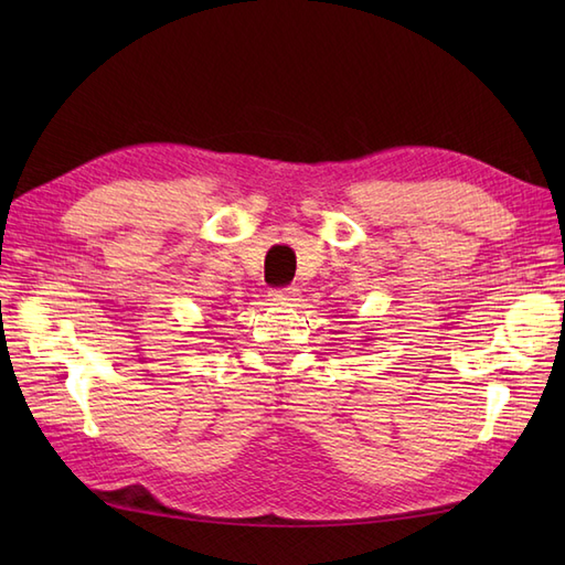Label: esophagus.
I'll use <instances>...</instances> for the list:
<instances>
[{"label":"esophagus","instance_id":"1","mask_svg":"<svg viewBox=\"0 0 565 565\" xmlns=\"http://www.w3.org/2000/svg\"><path fill=\"white\" fill-rule=\"evenodd\" d=\"M268 297H270V301H273V303H289V301H297V297H299V289H297V287H292V285H287V287H276V289H270Z\"/></svg>","mask_w":565,"mask_h":565}]
</instances>
